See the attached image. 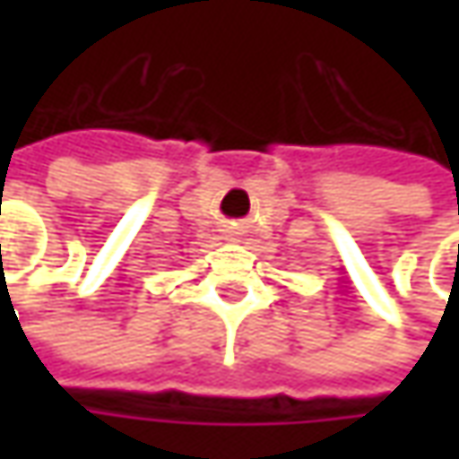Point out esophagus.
<instances>
[{
	"label": "esophagus",
	"mask_w": 459,
	"mask_h": 459,
	"mask_svg": "<svg viewBox=\"0 0 459 459\" xmlns=\"http://www.w3.org/2000/svg\"><path fill=\"white\" fill-rule=\"evenodd\" d=\"M235 235H238L235 230H224V238L227 239H235Z\"/></svg>",
	"instance_id": "34e87169"
}]
</instances>
